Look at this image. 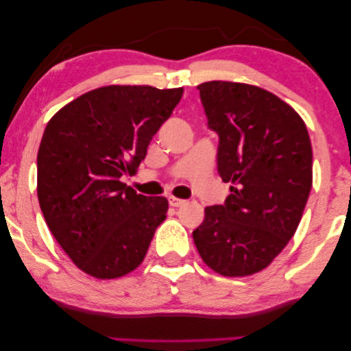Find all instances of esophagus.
<instances>
[{
	"instance_id": "esophagus-1",
	"label": "esophagus",
	"mask_w": 351,
	"mask_h": 351,
	"mask_svg": "<svg viewBox=\"0 0 351 351\" xmlns=\"http://www.w3.org/2000/svg\"><path fill=\"white\" fill-rule=\"evenodd\" d=\"M169 205L171 206H176V208H177V206H182V205H185V202H186V200H183V199H177V197H174V196H169Z\"/></svg>"
}]
</instances>
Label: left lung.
<instances>
[{
	"label": "left lung",
	"mask_w": 351,
	"mask_h": 351,
	"mask_svg": "<svg viewBox=\"0 0 351 351\" xmlns=\"http://www.w3.org/2000/svg\"><path fill=\"white\" fill-rule=\"evenodd\" d=\"M208 128L219 135L217 172L232 183L193 232L206 266L223 277L263 271L294 237L313 186V149L291 106L255 85H197Z\"/></svg>",
	"instance_id": "8db88e82"
}]
</instances>
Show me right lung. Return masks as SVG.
I'll return each instance as SVG.
<instances>
[{"instance_id": "add662e5", "label": "right lung", "mask_w": 351, "mask_h": 351, "mask_svg": "<svg viewBox=\"0 0 351 351\" xmlns=\"http://www.w3.org/2000/svg\"><path fill=\"white\" fill-rule=\"evenodd\" d=\"M183 88L108 85L60 108L46 125L37 155L38 204L51 233L73 263L110 280L140 266L168 200L136 194L121 182Z\"/></svg>"}]
</instances>
